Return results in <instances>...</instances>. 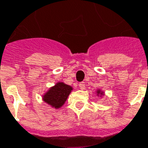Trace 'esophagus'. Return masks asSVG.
I'll return each mask as SVG.
<instances>
[{"mask_svg": "<svg viewBox=\"0 0 148 148\" xmlns=\"http://www.w3.org/2000/svg\"><path fill=\"white\" fill-rule=\"evenodd\" d=\"M78 87H79V88H80V89H82V90L85 89V82H79V84H78Z\"/></svg>", "mask_w": 148, "mask_h": 148, "instance_id": "esophagus-1", "label": "esophagus"}]
</instances>
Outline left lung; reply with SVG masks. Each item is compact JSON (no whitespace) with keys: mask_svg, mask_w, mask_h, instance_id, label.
I'll return each instance as SVG.
<instances>
[{"mask_svg":"<svg viewBox=\"0 0 148 148\" xmlns=\"http://www.w3.org/2000/svg\"><path fill=\"white\" fill-rule=\"evenodd\" d=\"M98 92H99V91H98Z\"/></svg>","mask_w":148,"mask_h":148,"instance_id":"1","label":"left lung"}]
</instances>
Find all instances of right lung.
I'll list each match as a JSON object with an SVG mask.
<instances>
[{
	"label": "right lung",
	"instance_id": "1",
	"mask_svg": "<svg viewBox=\"0 0 148 148\" xmlns=\"http://www.w3.org/2000/svg\"><path fill=\"white\" fill-rule=\"evenodd\" d=\"M71 90L72 87L69 85L64 84L63 82L57 83L56 86L52 87L45 94L44 100L54 108H60L66 101L68 95L71 92Z\"/></svg>",
	"mask_w": 148,
	"mask_h": 148
}]
</instances>
